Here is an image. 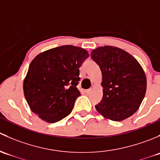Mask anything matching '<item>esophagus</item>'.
Instances as JSON below:
<instances>
[{
	"label": "esophagus",
	"instance_id": "esophagus-1",
	"mask_svg": "<svg viewBox=\"0 0 160 160\" xmlns=\"http://www.w3.org/2000/svg\"><path fill=\"white\" fill-rule=\"evenodd\" d=\"M91 91H92L91 88H90V89H88V90H86V92H87V93H88V94H89V93H91Z\"/></svg>",
	"mask_w": 160,
	"mask_h": 160
}]
</instances>
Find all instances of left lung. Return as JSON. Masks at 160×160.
Here are the masks:
<instances>
[{
    "label": "left lung",
    "instance_id": "left-lung-1",
    "mask_svg": "<svg viewBox=\"0 0 160 160\" xmlns=\"http://www.w3.org/2000/svg\"><path fill=\"white\" fill-rule=\"evenodd\" d=\"M92 59L102 73L103 98L97 111L120 122L136 112L146 91V77L138 61L125 50L106 46L93 50Z\"/></svg>",
    "mask_w": 160,
    "mask_h": 160
}]
</instances>
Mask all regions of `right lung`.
<instances>
[{
    "label": "right lung",
    "mask_w": 160,
    "mask_h": 160,
    "mask_svg": "<svg viewBox=\"0 0 160 160\" xmlns=\"http://www.w3.org/2000/svg\"><path fill=\"white\" fill-rule=\"evenodd\" d=\"M88 51L62 46L38 54L31 62L24 80V94L31 110L43 121L55 123L70 114L80 80V67Z\"/></svg>",
    "instance_id": "add662e5"
}]
</instances>
